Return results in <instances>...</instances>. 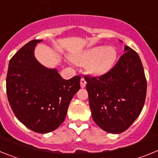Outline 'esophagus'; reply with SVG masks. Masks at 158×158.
Instances as JSON below:
<instances>
[{"label": "esophagus", "mask_w": 158, "mask_h": 158, "mask_svg": "<svg viewBox=\"0 0 158 158\" xmlns=\"http://www.w3.org/2000/svg\"><path fill=\"white\" fill-rule=\"evenodd\" d=\"M81 88H85V85H86V81L85 80V78H83L82 77L81 79Z\"/></svg>", "instance_id": "esophagus-1"}]
</instances>
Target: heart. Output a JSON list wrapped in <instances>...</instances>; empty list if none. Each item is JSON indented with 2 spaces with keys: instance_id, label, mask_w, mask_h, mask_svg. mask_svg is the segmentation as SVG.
<instances>
[{
  "instance_id": "b5f03b06",
  "label": "heart",
  "mask_w": 158,
  "mask_h": 158,
  "mask_svg": "<svg viewBox=\"0 0 158 158\" xmlns=\"http://www.w3.org/2000/svg\"><path fill=\"white\" fill-rule=\"evenodd\" d=\"M118 51L114 46H95L73 55V60L85 66L87 72L95 77L103 76L114 67Z\"/></svg>"
}]
</instances>
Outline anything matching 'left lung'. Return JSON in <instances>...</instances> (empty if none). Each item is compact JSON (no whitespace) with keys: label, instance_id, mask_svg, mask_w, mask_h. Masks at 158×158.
Wrapping results in <instances>:
<instances>
[{"label":"left lung","instance_id":"left-lung-1","mask_svg":"<svg viewBox=\"0 0 158 158\" xmlns=\"http://www.w3.org/2000/svg\"><path fill=\"white\" fill-rule=\"evenodd\" d=\"M124 52L109 73L99 77H85L93 119L110 133L125 131L140 115L146 97L147 82L139 56L126 45Z\"/></svg>","mask_w":158,"mask_h":158}]
</instances>
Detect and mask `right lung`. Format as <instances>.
<instances>
[{"label":"right lung","instance_id":"obj_1","mask_svg":"<svg viewBox=\"0 0 158 158\" xmlns=\"http://www.w3.org/2000/svg\"><path fill=\"white\" fill-rule=\"evenodd\" d=\"M41 41L31 40L9 60L6 91L17 119L33 131L47 133L64 121L70 102L80 89L81 77L64 80L56 69L40 64L34 50Z\"/></svg>","mask_w":158,"mask_h":158}]
</instances>
